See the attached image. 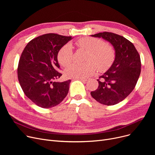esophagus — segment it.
<instances>
[{
	"instance_id": "esophagus-1",
	"label": "esophagus",
	"mask_w": 155,
	"mask_h": 155,
	"mask_svg": "<svg viewBox=\"0 0 155 155\" xmlns=\"http://www.w3.org/2000/svg\"><path fill=\"white\" fill-rule=\"evenodd\" d=\"M78 79L81 80L82 81H83V82H87V81L89 80L90 78H88V77H87V78H78Z\"/></svg>"
}]
</instances>
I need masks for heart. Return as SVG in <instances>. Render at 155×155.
Listing matches in <instances>:
<instances>
[{
	"mask_svg": "<svg viewBox=\"0 0 155 155\" xmlns=\"http://www.w3.org/2000/svg\"><path fill=\"white\" fill-rule=\"evenodd\" d=\"M76 45L88 51L86 63L73 64L64 71L67 78H85L92 75L97 69L103 71L108 69L114 60L115 53L113 48L104 44L100 39L84 37L79 39ZM73 48L70 44L63 46L58 54V60L63 67H67L73 61Z\"/></svg>",
	"mask_w": 155,
	"mask_h": 155,
	"instance_id": "1",
	"label": "heart"
}]
</instances>
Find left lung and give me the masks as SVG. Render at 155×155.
Segmentation results:
<instances>
[{"instance_id":"obj_1","label":"left lung","mask_w":155,"mask_h":155,"mask_svg":"<svg viewBox=\"0 0 155 155\" xmlns=\"http://www.w3.org/2000/svg\"><path fill=\"white\" fill-rule=\"evenodd\" d=\"M92 37L102 38L110 43L115 58L109 69L97 80L99 87L91 92L99 103L112 105L123 101L133 91L141 73V60L134 45L123 36L109 32Z\"/></svg>"}]
</instances>
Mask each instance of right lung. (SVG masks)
Returning a JSON list of instances; mask_svg holds the SVG:
<instances>
[{"label": "right lung", "mask_w": 155, "mask_h": 155, "mask_svg": "<svg viewBox=\"0 0 155 155\" xmlns=\"http://www.w3.org/2000/svg\"><path fill=\"white\" fill-rule=\"evenodd\" d=\"M54 33L38 36L28 43L19 61L18 76L24 93L39 107L49 109L65 98L70 80L56 82L62 74L58 54L60 49L72 39Z\"/></svg>", "instance_id": "obj_1"}]
</instances>
